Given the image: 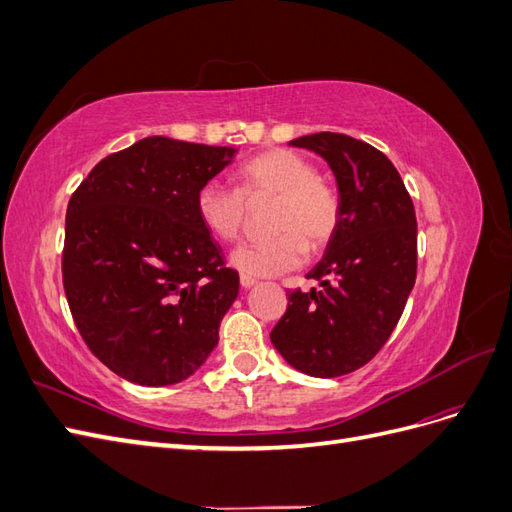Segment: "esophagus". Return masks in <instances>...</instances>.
I'll return each mask as SVG.
<instances>
[{"mask_svg": "<svg viewBox=\"0 0 512 512\" xmlns=\"http://www.w3.org/2000/svg\"><path fill=\"white\" fill-rule=\"evenodd\" d=\"M254 284H256L254 277H250V275H241V286H243V288H252Z\"/></svg>", "mask_w": 512, "mask_h": 512, "instance_id": "esophagus-1", "label": "esophagus"}]
</instances>
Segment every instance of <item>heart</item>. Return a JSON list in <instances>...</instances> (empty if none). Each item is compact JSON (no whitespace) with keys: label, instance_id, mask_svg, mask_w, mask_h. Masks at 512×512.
<instances>
[{"label":"heart","instance_id":"heart-1","mask_svg":"<svg viewBox=\"0 0 512 512\" xmlns=\"http://www.w3.org/2000/svg\"><path fill=\"white\" fill-rule=\"evenodd\" d=\"M239 188L207 181L196 194V213L213 237L235 241L245 226L247 200L275 196V235L237 247L230 265L250 277H273L301 267L307 250L327 245L342 218V203L331 183L301 153L284 147L262 151L239 168Z\"/></svg>","mask_w":512,"mask_h":512}]
</instances>
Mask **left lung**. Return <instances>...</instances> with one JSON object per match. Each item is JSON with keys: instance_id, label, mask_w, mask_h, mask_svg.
<instances>
[{"instance_id": "1", "label": "left lung", "mask_w": 512, "mask_h": 512, "mask_svg": "<svg viewBox=\"0 0 512 512\" xmlns=\"http://www.w3.org/2000/svg\"><path fill=\"white\" fill-rule=\"evenodd\" d=\"M331 166L342 218L322 260L307 273L320 290H288L271 331L284 359L314 378L369 363L391 337L416 280V215L393 162L352 136L318 132L290 141Z\"/></svg>"}]
</instances>
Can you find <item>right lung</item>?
<instances>
[{
	"mask_svg": "<svg viewBox=\"0 0 512 512\" xmlns=\"http://www.w3.org/2000/svg\"><path fill=\"white\" fill-rule=\"evenodd\" d=\"M237 149L147 136L100 160L68 203L64 290L87 348L143 386L190 378L218 346L239 273L196 213Z\"/></svg>",
	"mask_w": 512,
	"mask_h": 512,
	"instance_id": "add662e5",
	"label": "right lung"
}]
</instances>
